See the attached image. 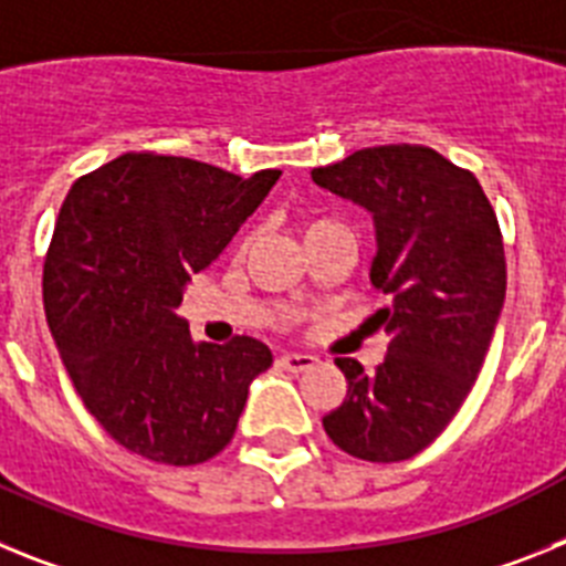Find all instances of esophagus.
Here are the masks:
<instances>
[{
  "instance_id": "34e87169",
  "label": "esophagus",
  "mask_w": 566,
  "mask_h": 566,
  "mask_svg": "<svg viewBox=\"0 0 566 566\" xmlns=\"http://www.w3.org/2000/svg\"><path fill=\"white\" fill-rule=\"evenodd\" d=\"M314 363H317V357H314V354L286 352V354H280V357H277V365H280V368H286V371H292V374L308 371V368H312Z\"/></svg>"
}]
</instances>
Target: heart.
<instances>
[{
    "instance_id": "heart-1",
    "label": "heart",
    "mask_w": 566,
    "mask_h": 566,
    "mask_svg": "<svg viewBox=\"0 0 566 566\" xmlns=\"http://www.w3.org/2000/svg\"><path fill=\"white\" fill-rule=\"evenodd\" d=\"M326 223H332V221H312V223H306V229H303V234L314 232V229H319V227H326Z\"/></svg>"
}]
</instances>
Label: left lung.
<instances>
[{"label": "left lung", "instance_id": "1", "mask_svg": "<svg viewBox=\"0 0 566 566\" xmlns=\"http://www.w3.org/2000/svg\"><path fill=\"white\" fill-rule=\"evenodd\" d=\"M312 178L371 212V283L391 300L371 317L388 354L374 374L334 359L348 391L323 428L352 457L402 462L457 417L496 332L507 289L496 212L476 175L419 144L357 149Z\"/></svg>", "mask_w": 566, "mask_h": 566}]
</instances>
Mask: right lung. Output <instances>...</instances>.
Returning <instances> with one entry per match:
<instances>
[{"mask_svg":"<svg viewBox=\"0 0 566 566\" xmlns=\"http://www.w3.org/2000/svg\"><path fill=\"white\" fill-rule=\"evenodd\" d=\"M277 178L127 153L64 198L44 260V314L82 402L127 451L187 468L232 442L272 352L254 337L195 343L175 308Z\"/></svg>","mask_w":566,"mask_h":566,"instance_id":"add662e5","label":"right lung"}]
</instances>
